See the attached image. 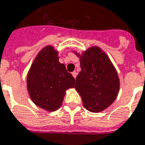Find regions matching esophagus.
<instances>
[{
    "instance_id": "obj_1",
    "label": "esophagus",
    "mask_w": 145,
    "mask_h": 145,
    "mask_svg": "<svg viewBox=\"0 0 145 145\" xmlns=\"http://www.w3.org/2000/svg\"><path fill=\"white\" fill-rule=\"evenodd\" d=\"M72 75H73V77L74 78H76V76H77V73H76V71H74V72H72Z\"/></svg>"
}]
</instances>
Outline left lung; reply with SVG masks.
<instances>
[{
  "label": "left lung",
  "mask_w": 145,
  "mask_h": 145,
  "mask_svg": "<svg viewBox=\"0 0 145 145\" xmlns=\"http://www.w3.org/2000/svg\"><path fill=\"white\" fill-rule=\"evenodd\" d=\"M80 59L81 71L76 78V91L82 99L84 108L90 112L103 111L118 97L120 81L111 59L98 46H92L82 54L74 51Z\"/></svg>",
  "instance_id": "left-lung-1"
}]
</instances>
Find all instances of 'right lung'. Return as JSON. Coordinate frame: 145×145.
<instances>
[{"mask_svg": "<svg viewBox=\"0 0 145 145\" xmlns=\"http://www.w3.org/2000/svg\"><path fill=\"white\" fill-rule=\"evenodd\" d=\"M75 79L59 62V52L46 45L37 53L27 73V88L31 101L47 111L61 107L66 91L74 88Z\"/></svg>", "mask_w": 145, "mask_h": 145, "instance_id": "1", "label": "right lung"}]
</instances>
